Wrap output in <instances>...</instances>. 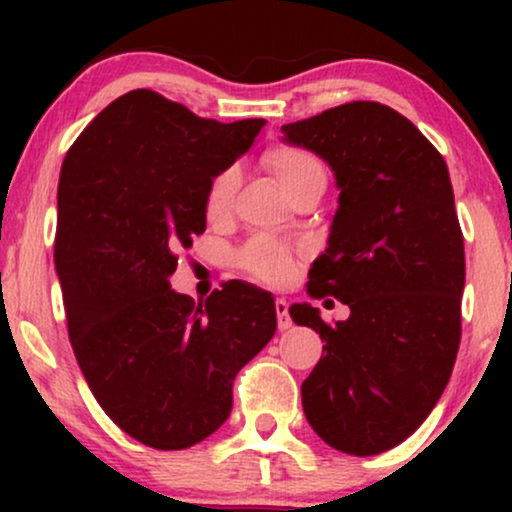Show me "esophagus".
Wrapping results in <instances>:
<instances>
[{
    "label": "esophagus",
    "instance_id": "34e87169",
    "mask_svg": "<svg viewBox=\"0 0 512 512\" xmlns=\"http://www.w3.org/2000/svg\"><path fill=\"white\" fill-rule=\"evenodd\" d=\"M275 312H277V326L279 331H286V328H291V317H289V303H286L284 298H277L275 300Z\"/></svg>",
    "mask_w": 512,
    "mask_h": 512
}]
</instances>
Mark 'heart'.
Returning <instances> with one entry per match:
<instances>
[{
	"label": "heart",
	"instance_id": "b5f03b06",
	"mask_svg": "<svg viewBox=\"0 0 512 512\" xmlns=\"http://www.w3.org/2000/svg\"><path fill=\"white\" fill-rule=\"evenodd\" d=\"M261 163L289 198H296L305 188H324L326 184L324 163H321L317 153L305 149V146L277 142L263 151ZM237 184H240V177L230 167L209 181L205 195V214L209 221H221L230 212ZM293 261H296V249H291L289 244L270 240V237H254V240L244 244L240 256H237L240 268L251 277L263 279V282H284L291 275Z\"/></svg>",
	"mask_w": 512,
	"mask_h": 512
}]
</instances>
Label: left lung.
<instances>
[{
    "label": "left lung",
    "mask_w": 512,
    "mask_h": 512,
    "mask_svg": "<svg viewBox=\"0 0 512 512\" xmlns=\"http://www.w3.org/2000/svg\"><path fill=\"white\" fill-rule=\"evenodd\" d=\"M282 132L319 153L340 188L307 296L352 310L328 324L317 307H289L326 352L303 382L305 417L335 450L380 454L429 417L457 361L466 261L450 172L436 146L380 102L340 104Z\"/></svg>",
    "instance_id": "1"
}]
</instances>
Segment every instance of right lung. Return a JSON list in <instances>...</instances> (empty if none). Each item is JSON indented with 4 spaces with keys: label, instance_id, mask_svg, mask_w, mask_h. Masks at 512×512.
<instances>
[{
    "label": "right lung",
    "instance_id": "obj_1",
    "mask_svg": "<svg viewBox=\"0 0 512 512\" xmlns=\"http://www.w3.org/2000/svg\"><path fill=\"white\" fill-rule=\"evenodd\" d=\"M263 123L200 118L137 88L102 109L62 163L55 268L74 356L111 422L153 450L212 436L235 375L275 335V300L256 286L233 279L195 305L167 282L205 233L209 181Z\"/></svg>",
    "mask_w": 512,
    "mask_h": 512
}]
</instances>
